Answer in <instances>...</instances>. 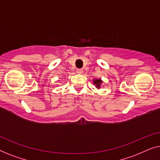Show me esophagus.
I'll use <instances>...</instances> for the list:
<instances>
[{
	"label": "esophagus",
	"instance_id": "1",
	"mask_svg": "<svg viewBox=\"0 0 160 160\" xmlns=\"http://www.w3.org/2000/svg\"><path fill=\"white\" fill-rule=\"evenodd\" d=\"M77 72L79 74H82L83 72L82 69H77Z\"/></svg>",
	"mask_w": 160,
	"mask_h": 160
}]
</instances>
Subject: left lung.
Masks as SVG:
<instances>
[{"instance_id": "obj_1", "label": "left lung", "mask_w": 160, "mask_h": 160, "mask_svg": "<svg viewBox=\"0 0 160 160\" xmlns=\"http://www.w3.org/2000/svg\"><path fill=\"white\" fill-rule=\"evenodd\" d=\"M93 82H94V84L96 85V87H97L98 88H99V87L101 85L100 84H101V83H102V81L100 79H98V80H94Z\"/></svg>"}]
</instances>
